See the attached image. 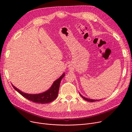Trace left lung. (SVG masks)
<instances>
[{
  "label": "left lung",
  "instance_id": "left-lung-1",
  "mask_svg": "<svg viewBox=\"0 0 132 132\" xmlns=\"http://www.w3.org/2000/svg\"><path fill=\"white\" fill-rule=\"evenodd\" d=\"M80 96L82 97V98H84L85 100H86V101H88V102H95V101H100V100H93V99H89V98H86V97H84V96H83L82 95H81L80 94Z\"/></svg>",
  "mask_w": 132,
  "mask_h": 132
}]
</instances>
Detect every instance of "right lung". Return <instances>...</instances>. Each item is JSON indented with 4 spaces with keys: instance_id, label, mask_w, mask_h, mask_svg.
Instances as JSON below:
<instances>
[{
    "instance_id": "right-lung-1",
    "label": "right lung",
    "mask_w": 132,
    "mask_h": 132,
    "mask_svg": "<svg viewBox=\"0 0 132 132\" xmlns=\"http://www.w3.org/2000/svg\"><path fill=\"white\" fill-rule=\"evenodd\" d=\"M65 73H64L61 75V77H59V78H58L53 83L51 87L47 90L40 94H27L21 91L20 90L18 89L13 85H12L15 90H16L21 95L27 100L37 103L46 104L52 102L57 97L60 82L61 79L65 77Z\"/></svg>"
}]
</instances>
